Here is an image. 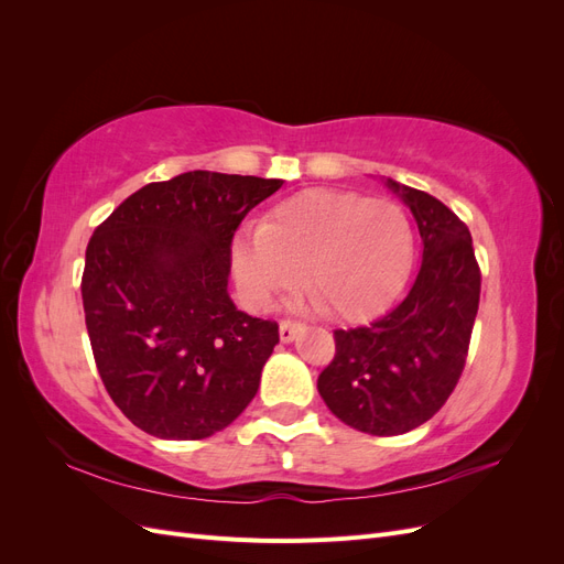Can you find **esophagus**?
Returning a JSON list of instances; mask_svg holds the SVG:
<instances>
[{"label": "esophagus", "instance_id": "obj_1", "mask_svg": "<svg viewBox=\"0 0 564 564\" xmlns=\"http://www.w3.org/2000/svg\"><path fill=\"white\" fill-rule=\"evenodd\" d=\"M303 329V324L296 322V319H282L280 322V338L284 340V344H289V340H294V336Z\"/></svg>", "mask_w": 564, "mask_h": 564}]
</instances>
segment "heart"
I'll return each mask as SVG.
<instances>
[{"instance_id":"b5f03b06","label":"heart","mask_w":564,"mask_h":564,"mask_svg":"<svg viewBox=\"0 0 564 564\" xmlns=\"http://www.w3.org/2000/svg\"><path fill=\"white\" fill-rule=\"evenodd\" d=\"M414 256L406 212L360 193L311 191L280 202L261 230L232 245V268L256 308L303 284L338 319L377 313L398 294Z\"/></svg>"}]
</instances>
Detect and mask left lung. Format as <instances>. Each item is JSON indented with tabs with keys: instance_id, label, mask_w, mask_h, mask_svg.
<instances>
[{
	"instance_id": "8db88e82",
	"label": "left lung",
	"mask_w": 564,
	"mask_h": 564,
	"mask_svg": "<svg viewBox=\"0 0 564 564\" xmlns=\"http://www.w3.org/2000/svg\"><path fill=\"white\" fill-rule=\"evenodd\" d=\"M388 187L416 218L423 242L416 280L386 315L334 329V360L317 379L340 421L381 437L419 429L449 400L466 367L482 282L464 220L416 187L390 178Z\"/></svg>"
}]
</instances>
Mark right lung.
I'll list each match as a JSON object with an SVG mask.
<instances>
[{
    "label": "right lung",
    "mask_w": 564,
    "mask_h": 564,
    "mask_svg": "<svg viewBox=\"0 0 564 564\" xmlns=\"http://www.w3.org/2000/svg\"><path fill=\"white\" fill-rule=\"evenodd\" d=\"M282 183L187 172L148 183L94 230L84 319L100 381L141 431L202 440L253 400L280 327L230 301L232 237Z\"/></svg>",
    "instance_id": "right-lung-1"
}]
</instances>
